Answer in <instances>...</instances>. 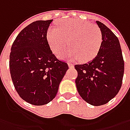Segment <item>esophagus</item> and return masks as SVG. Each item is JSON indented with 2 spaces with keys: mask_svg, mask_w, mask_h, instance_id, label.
I'll return each mask as SVG.
<instances>
[{
  "mask_svg": "<svg viewBox=\"0 0 130 130\" xmlns=\"http://www.w3.org/2000/svg\"><path fill=\"white\" fill-rule=\"evenodd\" d=\"M68 65H69V68H73L74 67V63H69Z\"/></svg>",
  "mask_w": 130,
  "mask_h": 130,
  "instance_id": "esophagus-1",
  "label": "esophagus"
}]
</instances>
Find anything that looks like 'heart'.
<instances>
[{
	"mask_svg": "<svg viewBox=\"0 0 130 130\" xmlns=\"http://www.w3.org/2000/svg\"><path fill=\"white\" fill-rule=\"evenodd\" d=\"M59 29L51 27L47 39L51 49L58 54L69 46L72 50L61 53L59 57L66 60L78 59L82 62L91 61L97 56L102 44V34L97 26L79 19H69L58 23Z\"/></svg>",
	"mask_w": 130,
	"mask_h": 130,
	"instance_id": "b5f03b06",
	"label": "heart"
}]
</instances>
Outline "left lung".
Returning a JSON list of instances; mask_svg holds the SVG:
<instances>
[{
  "instance_id": "8db88e82",
  "label": "left lung",
  "mask_w": 130,
  "mask_h": 130,
  "mask_svg": "<svg viewBox=\"0 0 130 130\" xmlns=\"http://www.w3.org/2000/svg\"><path fill=\"white\" fill-rule=\"evenodd\" d=\"M102 34L97 56L89 62L74 66L79 95L92 106H101L115 97L122 87L124 63L117 37L104 24L96 21Z\"/></svg>"
}]
</instances>
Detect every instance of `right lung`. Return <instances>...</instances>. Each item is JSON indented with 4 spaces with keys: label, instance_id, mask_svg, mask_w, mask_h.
I'll return each instance as SVG.
<instances>
[{
    "label": "right lung",
    "instance_id": "right-lung-1",
    "mask_svg": "<svg viewBox=\"0 0 130 130\" xmlns=\"http://www.w3.org/2000/svg\"><path fill=\"white\" fill-rule=\"evenodd\" d=\"M51 20L36 21L19 32L11 48L9 67L14 87L24 101L43 106L56 97L69 69L56 58L47 40Z\"/></svg>",
    "mask_w": 130,
    "mask_h": 130
}]
</instances>
